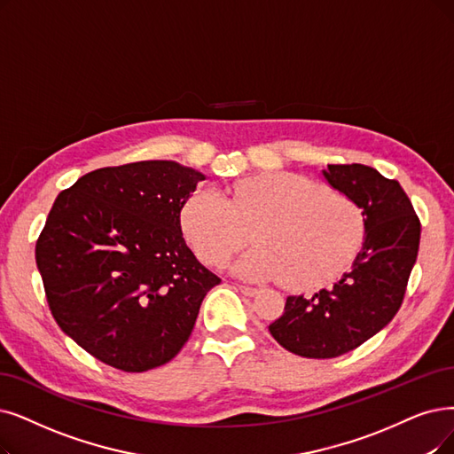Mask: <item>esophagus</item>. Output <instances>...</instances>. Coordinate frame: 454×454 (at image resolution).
I'll use <instances>...</instances> for the list:
<instances>
[{
    "label": "esophagus",
    "instance_id": "1",
    "mask_svg": "<svg viewBox=\"0 0 454 454\" xmlns=\"http://www.w3.org/2000/svg\"><path fill=\"white\" fill-rule=\"evenodd\" d=\"M237 288L240 290V293H242L244 296H247V298H253V296H255V294L259 293V290H257L255 286H247V285H237Z\"/></svg>",
    "mask_w": 454,
    "mask_h": 454
}]
</instances>
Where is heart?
Here are the masks:
<instances>
[{
  "label": "heart",
  "instance_id": "obj_1",
  "mask_svg": "<svg viewBox=\"0 0 454 454\" xmlns=\"http://www.w3.org/2000/svg\"><path fill=\"white\" fill-rule=\"evenodd\" d=\"M180 223L195 255L220 266L253 240L234 264L249 279H281L286 288H318L347 271L365 244L367 223L350 197L298 175L240 180L225 193L197 190Z\"/></svg>",
  "mask_w": 454,
  "mask_h": 454
}]
</instances>
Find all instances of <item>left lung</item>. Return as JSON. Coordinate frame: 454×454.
Segmentation results:
<instances>
[{"label":"left lung","mask_w":454,"mask_h":454,"mask_svg":"<svg viewBox=\"0 0 454 454\" xmlns=\"http://www.w3.org/2000/svg\"><path fill=\"white\" fill-rule=\"evenodd\" d=\"M328 183L364 210L365 244L352 268L315 296H288L270 324L281 347L307 359H332L364 344L401 309L421 240V222L395 178L361 164H333Z\"/></svg>","instance_id":"left-lung-1"}]
</instances>
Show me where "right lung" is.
I'll use <instances>...</instances> for the list:
<instances>
[{"mask_svg":"<svg viewBox=\"0 0 454 454\" xmlns=\"http://www.w3.org/2000/svg\"><path fill=\"white\" fill-rule=\"evenodd\" d=\"M205 175L169 160L83 175L53 203L35 246L59 328L102 364L151 371L184 347L208 290L180 212Z\"/></svg>","mask_w":454,"mask_h":454,"instance_id":"obj_1","label":"right lung"}]
</instances>
